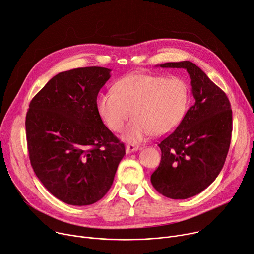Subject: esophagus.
<instances>
[{"instance_id":"obj_1","label":"esophagus","mask_w":254,"mask_h":254,"mask_svg":"<svg viewBox=\"0 0 254 254\" xmlns=\"http://www.w3.org/2000/svg\"><path fill=\"white\" fill-rule=\"evenodd\" d=\"M139 149V146L138 145H134V144H127L126 145V151L129 153V152H132V151H136Z\"/></svg>"}]
</instances>
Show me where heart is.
Returning <instances> with one entry per match:
<instances>
[{
  "mask_svg": "<svg viewBox=\"0 0 254 254\" xmlns=\"http://www.w3.org/2000/svg\"><path fill=\"white\" fill-rule=\"evenodd\" d=\"M97 99V111L107 127L120 132L130 117L133 120L123 138L138 143L151 133H170L183 120L189 105V89L179 77L134 73L117 81Z\"/></svg>",
  "mask_w": 254,
  "mask_h": 254,
  "instance_id": "b5f03b06",
  "label": "heart"
}]
</instances>
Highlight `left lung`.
<instances>
[{
    "instance_id": "left-lung-1",
    "label": "left lung",
    "mask_w": 254,
    "mask_h": 254,
    "mask_svg": "<svg viewBox=\"0 0 254 254\" xmlns=\"http://www.w3.org/2000/svg\"><path fill=\"white\" fill-rule=\"evenodd\" d=\"M160 66L186 69L195 103L159 143L162 159L150 181L164 196L186 199L208 187L223 169L231 143L232 110L226 93L192 62Z\"/></svg>"
}]
</instances>
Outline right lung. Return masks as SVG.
<instances>
[{
  "label": "right lung",
  "instance_id": "obj_1",
  "mask_svg": "<svg viewBox=\"0 0 254 254\" xmlns=\"http://www.w3.org/2000/svg\"><path fill=\"white\" fill-rule=\"evenodd\" d=\"M104 67L61 72L29 104L25 128L32 169L61 201L89 205L111 188L125 145L106 127L96 97L110 79Z\"/></svg>",
  "mask_w": 254,
  "mask_h": 254
}]
</instances>
